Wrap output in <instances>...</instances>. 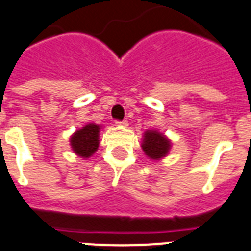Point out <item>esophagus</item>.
<instances>
[{
  "label": "esophagus",
  "instance_id": "34e87169",
  "mask_svg": "<svg viewBox=\"0 0 251 251\" xmlns=\"http://www.w3.org/2000/svg\"><path fill=\"white\" fill-rule=\"evenodd\" d=\"M115 124L117 126H127V120H116Z\"/></svg>",
  "mask_w": 251,
  "mask_h": 251
}]
</instances>
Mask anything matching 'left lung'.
<instances>
[{"label": "left lung", "instance_id": "1", "mask_svg": "<svg viewBox=\"0 0 251 251\" xmlns=\"http://www.w3.org/2000/svg\"><path fill=\"white\" fill-rule=\"evenodd\" d=\"M143 151L145 154L151 159L165 157L170 149V142L157 131H147L144 134V142H143Z\"/></svg>", "mask_w": 251, "mask_h": 251}]
</instances>
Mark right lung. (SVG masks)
<instances>
[{"label": "right lung", "instance_id": "1", "mask_svg": "<svg viewBox=\"0 0 251 251\" xmlns=\"http://www.w3.org/2000/svg\"><path fill=\"white\" fill-rule=\"evenodd\" d=\"M100 126L96 124H88L85 127L76 131L71 138V147L76 154L88 158L98 148L100 140Z\"/></svg>", "mask_w": 251, "mask_h": 251}]
</instances>
